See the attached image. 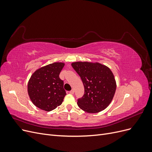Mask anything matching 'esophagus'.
<instances>
[{"instance_id":"34e87169","label":"esophagus","mask_w":152,"mask_h":152,"mask_svg":"<svg viewBox=\"0 0 152 152\" xmlns=\"http://www.w3.org/2000/svg\"><path fill=\"white\" fill-rule=\"evenodd\" d=\"M70 94H74V90L72 89V90L70 91Z\"/></svg>"}]
</instances>
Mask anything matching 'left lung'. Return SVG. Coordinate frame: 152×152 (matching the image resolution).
<instances>
[{"label": "left lung", "instance_id": "obj_1", "mask_svg": "<svg viewBox=\"0 0 152 152\" xmlns=\"http://www.w3.org/2000/svg\"><path fill=\"white\" fill-rule=\"evenodd\" d=\"M72 66L80 77L84 86V94L78 99V106L91 113L104 110L111 103L116 90L112 71L98 63L75 62Z\"/></svg>", "mask_w": 152, "mask_h": 152}]
</instances>
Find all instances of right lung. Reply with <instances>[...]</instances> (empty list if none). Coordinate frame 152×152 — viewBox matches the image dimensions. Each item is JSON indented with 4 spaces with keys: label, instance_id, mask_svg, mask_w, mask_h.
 I'll return each instance as SVG.
<instances>
[{
    "label": "right lung",
    "instance_id": "1",
    "mask_svg": "<svg viewBox=\"0 0 152 152\" xmlns=\"http://www.w3.org/2000/svg\"><path fill=\"white\" fill-rule=\"evenodd\" d=\"M65 64L54 63L36 70L28 84L30 98L37 107L47 112L61 105L66 93L59 75Z\"/></svg>",
    "mask_w": 152,
    "mask_h": 152
}]
</instances>
